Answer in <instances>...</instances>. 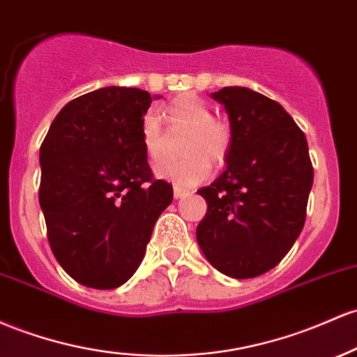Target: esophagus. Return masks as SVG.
<instances>
[{"label":"esophagus","mask_w":357,"mask_h":357,"mask_svg":"<svg viewBox=\"0 0 357 357\" xmlns=\"http://www.w3.org/2000/svg\"><path fill=\"white\" fill-rule=\"evenodd\" d=\"M188 195H190V191H188V190H183V188H178V186H174V198H176V199L186 198Z\"/></svg>","instance_id":"obj_1"}]
</instances>
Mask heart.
I'll use <instances>...</instances> for the list:
<instances>
[{"instance_id":"obj_1","label":"heart","mask_w":357,"mask_h":357,"mask_svg":"<svg viewBox=\"0 0 357 357\" xmlns=\"http://www.w3.org/2000/svg\"><path fill=\"white\" fill-rule=\"evenodd\" d=\"M167 123L176 130H188L183 139L181 152L190 158L178 162L159 164L155 174L178 188H191L210 174V163L222 162L230 142L229 128L213 119L208 105L197 96H179L164 109ZM142 144L147 158L155 162L166 152V135L158 113L149 112L142 119Z\"/></svg>"}]
</instances>
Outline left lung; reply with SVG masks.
Instances as JSON below:
<instances>
[{"label": "left lung", "instance_id": "obj_1", "mask_svg": "<svg viewBox=\"0 0 357 357\" xmlns=\"http://www.w3.org/2000/svg\"><path fill=\"white\" fill-rule=\"evenodd\" d=\"M211 98L229 115L230 144L225 169L198 190L208 210L197 241L215 269L248 280L280 264L298 238L313 167L305 134L278 101L242 86Z\"/></svg>", "mask_w": 357, "mask_h": 357}]
</instances>
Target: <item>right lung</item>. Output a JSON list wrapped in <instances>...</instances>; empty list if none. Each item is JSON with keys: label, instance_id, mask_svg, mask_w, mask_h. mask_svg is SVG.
Returning a JSON list of instances; mask_svg holds the SVG:
<instances>
[{"label": "right lung", "instance_id": "right-lung-1", "mask_svg": "<svg viewBox=\"0 0 357 357\" xmlns=\"http://www.w3.org/2000/svg\"><path fill=\"white\" fill-rule=\"evenodd\" d=\"M144 89L108 86L69 101L40 147L38 202L59 264L88 288L113 289L144 259L172 186L152 178Z\"/></svg>", "mask_w": 357, "mask_h": 357}]
</instances>
